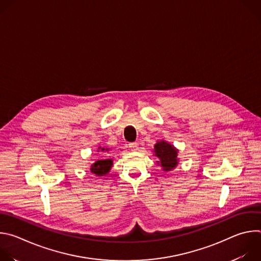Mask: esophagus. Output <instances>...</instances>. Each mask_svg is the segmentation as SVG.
<instances>
[{"mask_svg": "<svg viewBox=\"0 0 261 261\" xmlns=\"http://www.w3.org/2000/svg\"><path fill=\"white\" fill-rule=\"evenodd\" d=\"M129 147L131 148V151H138L139 144L137 142H131V143H129Z\"/></svg>", "mask_w": 261, "mask_h": 261, "instance_id": "esophagus-1", "label": "esophagus"}]
</instances>
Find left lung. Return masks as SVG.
<instances>
[{"mask_svg": "<svg viewBox=\"0 0 261 261\" xmlns=\"http://www.w3.org/2000/svg\"><path fill=\"white\" fill-rule=\"evenodd\" d=\"M153 151L154 156L158 158L157 165H160L163 171H170L178 165V150L168 141L158 140Z\"/></svg>", "mask_w": 261, "mask_h": 261, "instance_id": "8db88e82", "label": "left lung"}]
</instances>
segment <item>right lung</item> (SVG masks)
<instances>
[{
    "instance_id": "add662e5",
    "label": "right lung",
    "mask_w": 261,
    "mask_h": 261,
    "mask_svg": "<svg viewBox=\"0 0 261 261\" xmlns=\"http://www.w3.org/2000/svg\"><path fill=\"white\" fill-rule=\"evenodd\" d=\"M110 151L109 147H102V146H98L97 152L102 155L103 153H108ZM114 165V161L113 159H98L97 161H95L92 165H91V172L93 174H95L96 176H104L106 174H108V172L110 171L111 167Z\"/></svg>"
}]
</instances>
